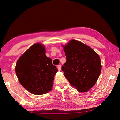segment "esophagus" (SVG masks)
I'll use <instances>...</instances> for the list:
<instances>
[{
	"instance_id": "1",
	"label": "esophagus",
	"mask_w": 120,
	"mask_h": 120,
	"mask_svg": "<svg viewBox=\"0 0 120 120\" xmlns=\"http://www.w3.org/2000/svg\"><path fill=\"white\" fill-rule=\"evenodd\" d=\"M57 68L59 71H60L61 70V64H59L58 66H57Z\"/></svg>"
}]
</instances>
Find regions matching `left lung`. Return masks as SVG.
<instances>
[{"instance_id": "obj_1", "label": "left lung", "mask_w": 120, "mask_h": 120, "mask_svg": "<svg viewBox=\"0 0 120 120\" xmlns=\"http://www.w3.org/2000/svg\"><path fill=\"white\" fill-rule=\"evenodd\" d=\"M64 49L66 62L61 69L64 76L79 92H87L94 86L100 75V58L92 48L75 40Z\"/></svg>"}]
</instances>
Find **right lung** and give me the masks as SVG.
Masks as SVG:
<instances>
[{"mask_svg":"<svg viewBox=\"0 0 120 120\" xmlns=\"http://www.w3.org/2000/svg\"><path fill=\"white\" fill-rule=\"evenodd\" d=\"M44 46H31L16 63V74L21 84L32 94L42 95L51 91L54 75L58 71L52 60L45 54Z\"/></svg>","mask_w":120,"mask_h":120,"instance_id":"right-lung-1","label":"right lung"}]
</instances>
